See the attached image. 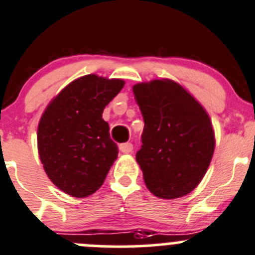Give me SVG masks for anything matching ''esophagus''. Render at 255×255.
<instances>
[{
    "mask_svg": "<svg viewBox=\"0 0 255 255\" xmlns=\"http://www.w3.org/2000/svg\"><path fill=\"white\" fill-rule=\"evenodd\" d=\"M119 148H120V151H122V152L128 153V152H131V151L133 150V146H132V143H131V142H123V143H120V145H119Z\"/></svg>",
    "mask_w": 255,
    "mask_h": 255,
    "instance_id": "1",
    "label": "esophagus"
}]
</instances>
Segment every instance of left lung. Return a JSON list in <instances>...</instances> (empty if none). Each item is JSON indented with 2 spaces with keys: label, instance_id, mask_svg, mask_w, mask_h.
I'll list each match as a JSON object with an SVG mask.
<instances>
[{
  "label": "left lung",
  "instance_id": "obj_1",
  "mask_svg": "<svg viewBox=\"0 0 255 255\" xmlns=\"http://www.w3.org/2000/svg\"><path fill=\"white\" fill-rule=\"evenodd\" d=\"M143 131L136 161L148 190L166 200L197 187L214 151L211 120L200 103L172 80L133 85Z\"/></svg>",
  "mask_w": 255,
  "mask_h": 255
}]
</instances>
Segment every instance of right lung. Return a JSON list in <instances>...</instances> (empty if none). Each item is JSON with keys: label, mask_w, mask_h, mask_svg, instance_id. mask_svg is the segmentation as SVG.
Instances as JSON below:
<instances>
[{"label": "right lung", "mask_w": 255, "mask_h": 255, "mask_svg": "<svg viewBox=\"0 0 255 255\" xmlns=\"http://www.w3.org/2000/svg\"><path fill=\"white\" fill-rule=\"evenodd\" d=\"M124 84L122 79L84 75L65 87L42 115L39 157L48 177L63 192L87 197L104 182L119 151L103 110Z\"/></svg>", "instance_id": "right-lung-1"}]
</instances>
